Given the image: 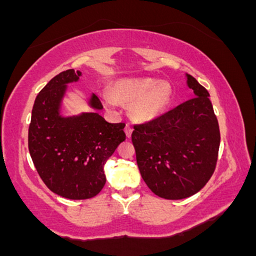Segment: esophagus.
Returning a JSON list of instances; mask_svg holds the SVG:
<instances>
[{
    "label": "esophagus",
    "mask_w": 256,
    "mask_h": 256,
    "mask_svg": "<svg viewBox=\"0 0 256 256\" xmlns=\"http://www.w3.org/2000/svg\"><path fill=\"white\" fill-rule=\"evenodd\" d=\"M125 134H126V137L130 138L131 134H132V126L131 125H126L125 126Z\"/></svg>",
    "instance_id": "obj_1"
}]
</instances>
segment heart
I'll return each mask as SVG.
<instances>
[{"label": "heart", "mask_w": 256, "mask_h": 256, "mask_svg": "<svg viewBox=\"0 0 256 256\" xmlns=\"http://www.w3.org/2000/svg\"><path fill=\"white\" fill-rule=\"evenodd\" d=\"M110 94H104V102L114 107L116 102L131 104L134 118L140 122H150L165 113L173 98V89L167 82L156 78H122L114 82Z\"/></svg>", "instance_id": "1"}]
</instances>
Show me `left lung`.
I'll list each match as a JSON object with an SVG mask.
<instances>
[{
	"label": "left lung",
	"instance_id": "obj_1",
	"mask_svg": "<svg viewBox=\"0 0 256 256\" xmlns=\"http://www.w3.org/2000/svg\"><path fill=\"white\" fill-rule=\"evenodd\" d=\"M185 77L192 98L150 122L136 125L131 136L143 180L166 200L198 192L218 160L220 131L210 94L192 76Z\"/></svg>",
	"mask_w": 256,
	"mask_h": 256
}]
</instances>
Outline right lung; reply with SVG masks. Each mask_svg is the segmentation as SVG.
Here are the masks:
<instances>
[{
	"instance_id": "obj_1",
	"label": "right lung",
	"mask_w": 256,
	"mask_h": 256,
	"mask_svg": "<svg viewBox=\"0 0 256 256\" xmlns=\"http://www.w3.org/2000/svg\"><path fill=\"white\" fill-rule=\"evenodd\" d=\"M80 71L67 70L49 82L34 100L28 128V150L44 184L70 200L96 196L106 184L104 164L122 140L124 122L110 124L98 114L102 104L91 94L92 112L62 116V102Z\"/></svg>"
}]
</instances>
